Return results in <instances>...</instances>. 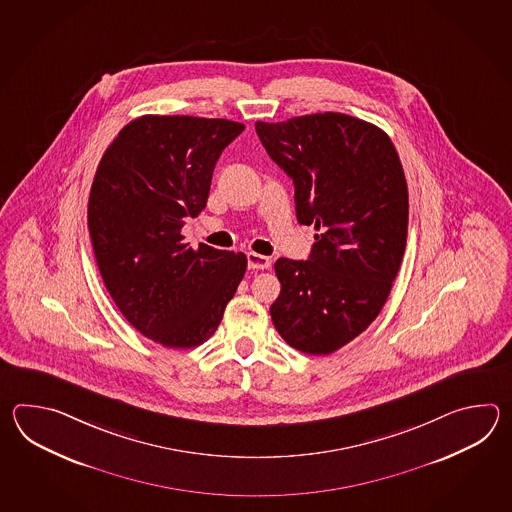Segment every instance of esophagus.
<instances>
[{"instance_id": "34e87169", "label": "esophagus", "mask_w": 512, "mask_h": 512, "mask_svg": "<svg viewBox=\"0 0 512 512\" xmlns=\"http://www.w3.org/2000/svg\"><path fill=\"white\" fill-rule=\"evenodd\" d=\"M247 263H249V269H256V271H263V269H269L271 267V260L267 256H261L258 252H249L247 254Z\"/></svg>"}]
</instances>
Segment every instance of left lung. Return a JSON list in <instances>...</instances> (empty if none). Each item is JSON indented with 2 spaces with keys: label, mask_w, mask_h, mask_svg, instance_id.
Listing matches in <instances>:
<instances>
[{
  "label": "left lung",
  "mask_w": 512,
  "mask_h": 512,
  "mask_svg": "<svg viewBox=\"0 0 512 512\" xmlns=\"http://www.w3.org/2000/svg\"><path fill=\"white\" fill-rule=\"evenodd\" d=\"M256 133L293 179L298 223L318 232L309 260L274 263L282 291L271 305L272 324L291 348L329 355L377 318L401 269L403 164L381 128L344 113L260 120Z\"/></svg>",
  "instance_id": "1"
}]
</instances>
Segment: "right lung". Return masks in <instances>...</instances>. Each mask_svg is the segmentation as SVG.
<instances>
[{
  "label": "right lung",
  "mask_w": 512,
  "mask_h": 512,
  "mask_svg": "<svg viewBox=\"0 0 512 512\" xmlns=\"http://www.w3.org/2000/svg\"><path fill=\"white\" fill-rule=\"evenodd\" d=\"M245 126L227 119L142 115L98 163L87 227L120 313L164 348L212 337L247 269L243 252L192 249L181 229L207 207L219 155Z\"/></svg>",
  "instance_id": "add662e5"
}]
</instances>
